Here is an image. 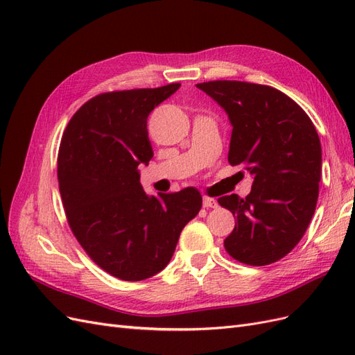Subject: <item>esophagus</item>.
<instances>
[{"label":"esophagus","instance_id":"obj_1","mask_svg":"<svg viewBox=\"0 0 355 355\" xmlns=\"http://www.w3.org/2000/svg\"><path fill=\"white\" fill-rule=\"evenodd\" d=\"M202 206L206 209H210V207H218V201L214 198H210V197H204L202 198Z\"/></svg>","mask_w":355,"mask_h":355}]
</instances>
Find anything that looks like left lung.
Segmentation results:
<instances>
[{"label":"left lung","instance_id":"left-lung-1","mask_svg":"<svg viewBox=\"0 0 355 355\" xmlns=\"http://www.w3.org/2000/svg\"><path fill=\"white\" fill-rule=\"evenodd\" d=\"M197 87L228 115L230 164L253 178L245 198L218 200L237 218L225 249L247 265L277 262L304 237L315 211L321 179L315 127L295 101L270 85L209 81Z\"/></svg>","mask_w":355,"mask_h":355}]
</instances>
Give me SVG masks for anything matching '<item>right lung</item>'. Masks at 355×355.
Masks as SVG:
<instances>
[{"label":"right lung","mask_w":355,"mask_h":355,"mask_svg":"<svg viewBox=\"0 0 355 355\" xmlns=\"http://www.w3.org/2000/svg\"><path fill=\"white\" fill-rule=\"evenodd\" d=\"M179 87L96 96L75 112L60 142L58 179L69 227L92 259L124 282L163 271L202 204L192 187L148 196L137 168L154 157L148 115Z\"/></svg>","instance_id":"right-lung-1"}]
</instances>
